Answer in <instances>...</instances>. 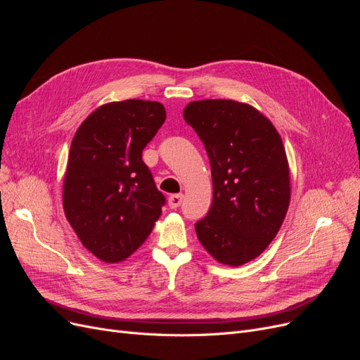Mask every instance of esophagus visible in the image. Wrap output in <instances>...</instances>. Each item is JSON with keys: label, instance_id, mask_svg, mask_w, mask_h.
<instances>
[{"label": "esophagus", "instance_id": "esophagus-1", "mask_svg": "<svg viewBox=\"0 0 360 360\" xmlns=\"http://www.w3.org/2000/svg\"><path fill=\"white\" fill-rule=\"evenodd\" d=\"M181 201H183V195L181 193H174L168 198V205L171 207V209H177V207L181 204Z\"/></svg>", "mask_w": 360, "mask_h": 360}]
</instances>
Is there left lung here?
Masks as SVG:
<instances>
[{
  "instance_id": "obj_1",
  "label": "left lung",
  "mask_w": 360,
  "mask_h": 360,
  "mask_svg": "<svg viewBox=\"0 0 360 360\" xmlns=\"http://www.w3.org/2000/svg\"><path fill=\"white\" fill-rule=\"evenodd\" d=\"M210 159L213 202L195 224L217 263L243 266L274 240L290 205V167L275 126L257 108L230 99L193 101L183 111Z\"/></svg>"
}]
</instances>
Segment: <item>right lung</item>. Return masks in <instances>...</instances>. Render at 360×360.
<instances>
[{"label":"right lung","mask_w":360,"mask_h":360,"mask_svg":"<svg viewBox=\"0 0 360 360\" xmlns=\"http://www.w3.org/2000/svg\"><path fill=\"white\" fill-rule=\"evenodd\" d=\"M167 118L159 102L129 99L97 108L76 130L63 183V209L81 243L103 263L143 245L165 197L143 150Z\"/></svg>","instance_id":"right-lung-1"}]
</instances>
